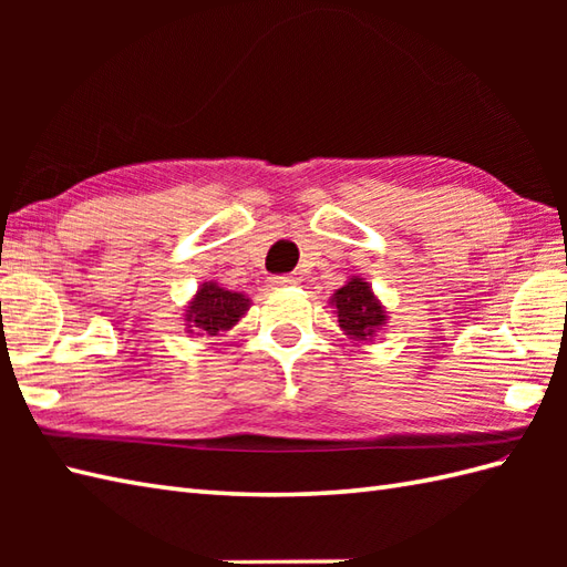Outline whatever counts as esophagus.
I'll return each mask as SVG.
<instances>
[{"instance_id": "esophagus-1", "label": "esophagus", "mask_w": 567, "mask_h": 567, "mask_svg": "<svg viewBox=\"0 0 567 567\" xmlns=\"http://www.w3.org/2000/svg\"><path fill=\"white\" fill-rule=\"evenodd\" d=\"M272 287H290L295 282V277H287V275H275L268 280Z\"/></svg>"}]
</instances>
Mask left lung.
I'll use <instances>...</instances> for the list:
<instances>
[{
  "instance_id": "1",
  "label": "left lung",
  "mask_w": 567,
  "mask_h": 567,
  "mask_svg": "<svg viewBox=\"0 0 567 567\" xmlns=\"http://www.w3.org/2000/svg\"><path fill=\"white\" fill-rule=\"evenodd\" d=\"M329 305L336 309L339 327L351 341H368L388 323V311H384L378 295L358 275L333 292Z\"/></svg>"
}]
</instances>
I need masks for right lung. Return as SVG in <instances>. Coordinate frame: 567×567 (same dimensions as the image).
Returning a JSON list of instances; mask_svg holds the SVG:
<instances>
[{"instance_id":"obj_1","label":"right lung","mask_w":567,"mask_h":567,"mask_svg":"<svg viewBox=\"0 0 567 567\" xmlns=\"http://www.w3.org/2000/svg\"><path fill=\"white\" fill-rule=\"evenodd\" d=\"M250 307L244 292L226 290L219 282H202L185 307V329L197 336H219L234 329Z\"/></svg>"}]
</instances>
